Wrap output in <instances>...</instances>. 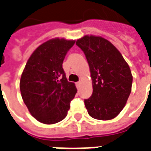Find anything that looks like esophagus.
Here are the masks:
<instances>
[{
    "label": "esophagus",
    "instance_id": "34e87169",
    "mask_svg": "<svg viewBox=\"0 0 151 151\" xmlns=\"http://www.w3.org/2000/svg\"><path fill=\"white\" fill-rule=\"evenodd\" d=\"M76 87L78 89H79L80 88V86H81V82H77L76 83Z\"/></svg>",
    "mask_w": 151,
    "mask_h": 151
}]
</instances>
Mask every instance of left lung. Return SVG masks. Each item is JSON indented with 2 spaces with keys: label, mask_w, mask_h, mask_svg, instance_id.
Returning <instances> with one entry per match:
<instances>
[{
  "label": "left lung",
  "mask_w": 151,
  "mask_h": 151,
  "mask_svg": "<svg viewBox=\"0 0 151 151\" xmlns=\"http://www.w3.org/2000/svg\"><path fill=\"white\" fill-rule=\"evenodd\" d=\"M86 56L93 93L84 100L88 114L108 120L123 109L132 91V75L119 50L105 38L85 35L76 43Z\"/></svg>",
  "instance_id": "1"
}]
</instances>
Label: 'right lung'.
<instances>
[{"label": "right lung", "instance_id": "add662e5", "mask_svg": "<svg viewBox=\"0 0 151 151\" xmlns=\"http://www.w3.org/2000/svg\"><path fill=\"white\" fill-rule=\"evenodd\" d=\"M74 40L52 38L31 54L19 82L21 95L31 114L39 122L52 124L64 120L77 89L68 81L62 64Z\"/></svg>", "mask_w": 151, "mask_h": 151}]
</instances>
